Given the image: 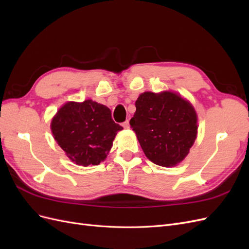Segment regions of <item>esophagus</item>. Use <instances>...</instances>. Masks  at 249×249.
Wrapping results in <instances>:
<instances>
[{
    "label": "esophagus",
    "instance_id": "34e87169",
    "mask_svg": "<svg viewBox=\"0 0 249 249\" xmlns=\"http://www.w3.org/2000/svg\"><path fill=\"white\" fill-rule=\"evenodd\" d=\"M123 126L124 127V129H129V127H130V122H129V120H125V122L123 124Z\"/></svg>",
    "mask_w": 249,
    "mask_h": 249
}]
</instances>
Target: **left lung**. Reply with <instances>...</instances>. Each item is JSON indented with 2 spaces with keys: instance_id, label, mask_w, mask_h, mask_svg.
Returning a JSON list of instances; mask_svg holds the SVG:
<instances>
[{
  "instance_id": "8db88e82",
  "label": "left lung",
  "mask_w": 249,
  "mask_h": 249,
  "mask_svg": "<svg viewBox=\"0 0 249 249\" xmlns=\"http://www.w3.org/2000/svg\"><path fill=\"white\" fill-rule=\"evenodd\" d=\"M135 106L130 124L147 159L163 167L182 162L197 135V115L192 105L175 92L146 91Z\"/></svg>"
}]
</instances>
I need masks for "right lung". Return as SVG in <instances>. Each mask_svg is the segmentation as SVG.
<instances>
[{
	"instance_id": "right-lung-1",
	"label": "right lung",
	"mask_w": 249,
	"mask_h": 249,
	"mask_svg": "<svg viewBox=\"0 0 249 249\" xmlns=\"http://www.w3.org/2000/svg\"><path fill=\"white\" fill-rule=\"evenodd\" d=\"M51 130L58 145L73 163L89 166L106 159L123 126L113 122L108 107L86 100L64 104L53 117Z\"/></svg>"
}]
</instances>
